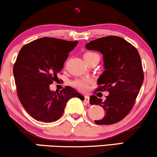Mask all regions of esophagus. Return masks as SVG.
Here are the masks:
<instances>
[{
    "instance_id": "obj_1",
    "label": "esophagus",
    "mask_w": 157,
    "mask_h": 157,
    "mask_svg": "<svg viewBox=\"0 0 157 157\" xmlns=\"http://www.w3.org/2000/svg\"><path fill=\"white\" fill-rule=\"evenodd\" d=\"M84 101L86 102H89V95H85L84 96Z\"/></svg>"
}]
</instances>
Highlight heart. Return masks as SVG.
I'll return each mask as SVG.
<instances>
[{
    "mask_svg": "<svg viewBox=\"0 0 157 157\" xmlns=\"http://www.w3.org/2000/svg\"><path fill=\"white\" fill-rule=\"evenodd\" d=\"M83 58L87 63L93 60L100 61V57L98 54L92 52H87L84 53ZM90 83V80L88 78H77L71 82V85L77 89L78 91H86L89 89V85Z\"/></svg>",
    "mask_w": 157,
    "mask_h": 157,
    "instance_id": "b5f03b06",
    "label": "heart"
}]
</instances>
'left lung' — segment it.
Segmentation results:
<instances>
[{
    "label": "left lung",
    "instance_id": "1",
    "mask_svg": "<svg viewBox=\"0 0 157 157\" xmlns=\"http://www.w3.org/2000/svg\"><path fill=\"white\" fill-rule=\"evenodd\" d=\"M89 50L103 55L105 70L97 80L98 87L90 97L91 105L102 106L105 115L94 120L97 125H112L121 121L130 113L144 80L140 54L136 48L117 36H108L86 45ZM97 91H108L106 100L95 96Z\"/></svg>",
    "mask_w": 157,
    "mask_h": 157
}]
</instances>
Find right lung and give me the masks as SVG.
<instances>
[{
	"mask_svg": "<svg viewBox=\"0 0 157 157\" xmlns=\"http://www.w3.org/2000/svg\"><path fill=\"white\" fill-rule=\"evenodd\" d=\"M77 43L45 37L24 45L19 52L13 66L17 94L36 120L55 122L63 115L68 100L83 98L68 86L55 92L49 89Z\"/></svg>",
	"mask_w": 157,
	"mask_h": 157,
	"instance_id": "obj_1",
	"label": "right lung"
}]
</instances>
